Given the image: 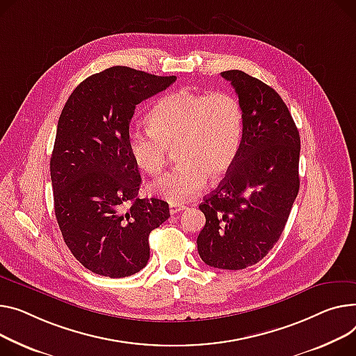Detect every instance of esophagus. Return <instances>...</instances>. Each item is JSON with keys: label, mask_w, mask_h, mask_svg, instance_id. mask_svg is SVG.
<instances>
[{"label": "esophagus", "mask_w": 356, "mask_h": 356, "mask_svg": "<svg viewBox=\"0 0 356 356\" xmlns=\"http://www.w3.org/2000/svg\"><path fill=\"white\" fill-rule=\"evenodd\" d=\"M184 209H186V206H183V204H170V215H176V213H179Z\"/></svg>", "instance_id": "34e87169"}]
</instances>
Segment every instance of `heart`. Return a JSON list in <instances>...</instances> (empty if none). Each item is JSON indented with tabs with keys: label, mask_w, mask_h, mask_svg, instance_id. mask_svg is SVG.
Wrapping results in <instances>:
<instances>
[{
	"label": "heart",
	"mask_w": 356,
	"mask_h": 356,
	"mask_svg": "<svg viewBox=\"0 0 356 356\" xmlns=\"http://www.w3.org/2000/svg\"><path fill=\"white\" fill-rule=\"evenodd\" d=\"M147 122L150 129L129 131V153L141 172L156 176L176 150L179 164L149 186L153 196L170 204L197 196L207 177L222 180L241 150L243 110L229 91H173L152 107Z\"/></svg>",
	"instance_id": "b5f03b06"
}]
</instances>
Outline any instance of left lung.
Wrapping results in <instances>:
<instances>
[{
	"mask_svg": "<svg viewBox=\"0 0 356 356\" xmlns=\"http://www.w3.org/2000/svg\"><path fill=\"white\" fill-rule=\"evenodd\" d=\"M243 110V137L230 172L199 209L197 250L211 268L241 270L279 241L299 192L300 137L279 94L241 70L223 71Z\"/></svg>",
	"mask_w": 356,
	"mask_h": 356,
	"instance_id": "obj_1",
	"label": "left lung"
}]
</instances>
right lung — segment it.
Returning <instances> with one entry per match:
<instances>
[{"label":"right lung","mask_w":356,"mask_h":356,"mask_svg":"<svg viewBox=\"0 0 356 356\" xmlns=\"http://www.w3.org/2000/svg\"><path fill=\"white\" fill-rule=\"evenodd\" d=\"M176 81L114 65L80 83L58 118L50 160L63 239L96 275L126 277L150 257L149 234L170 218L160 199H138L127 134L136 106Z\"/></svg>","instance_id":"add662e5"}]
</instances>
